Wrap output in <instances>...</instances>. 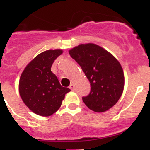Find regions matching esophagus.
Returning <instances> with one entry per match:
<instances>
[{
  "label": "esophagus",
  "mask_w": 150,
  "mask_h": 150,
  "mask_svg": "<svg viewBox=\"0 0 150 150\" xmlns=\"http://www.w3.org/2000/svg\"><path fill=\"white\" fill-rule=\"evenodd\" d=\"M69 88H70L71 90H74V83L70 84V86H69Z\"/></svg>",
  "instance_id": "obj_1"
}]
</instances>
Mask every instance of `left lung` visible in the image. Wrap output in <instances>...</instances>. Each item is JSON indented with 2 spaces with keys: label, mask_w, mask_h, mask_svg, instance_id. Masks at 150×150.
<instances>
[{
  "label": "left lung",
  "mask_w": 150,
  "mask_h": 150,
  "mask_svg": "<svg viewBox=\"0 0 150 150\" xmlns=\"http://www.w3.org/2000/svg\"><path fill=\"white\" fill-rule=\"evenodd\" d=\"M77 62L91 86L90 94L83 101L90 110L106 112L120 98L124 89V74L114 56L97 44H79L69 50Z\"/></svg>",
  "instance_id": "obj_1"
}]
</instances>
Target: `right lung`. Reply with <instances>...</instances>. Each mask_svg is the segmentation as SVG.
<instances>
[{
  "label": "right lung",
  "mask_w": 150,
  "mask_h": 150,
  "mask_svg": "<svg viewBox=\"0 0 150 150\" xmlns=\"http://www.w3.org/2000/svg\"><path fill=\"white\" fill-rule=\"evenodd\" d=\"M62 49L48 50L36 56L26 66L19 80V93L24 104L35 114L50 117L60 109L66 93L51 71L54 60L63 54Z\"/></svg>",
  "instance_id": "add662e5"
}]
</instances>
